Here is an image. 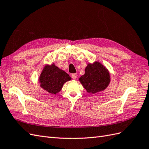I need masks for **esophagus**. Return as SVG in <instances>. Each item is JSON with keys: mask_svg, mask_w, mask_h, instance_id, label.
<instances>
[{"mask_svg": "<svg viewBox=\"0 0 149 149\" xmlns=\"http://www.w3.org/2000/svg\"><path fill=\"white\" fill-rule=\"evenodd\" d=\"M71 76H72V78H73V79H76V77H77V75H76V73H73L71 74Z\"/></svg>", "mask_w": 149, "mask_h": 149, "instance_id": "obj_1", "label": "esophagus"}]
</instances>
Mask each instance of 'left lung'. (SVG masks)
Listing matches in <instances>:
<instances>
[{"instance_id": "left-lung-1", "label": "left lung", "mask_w": 149, "mask_h": 149, "mask_svg": "<svg viewBox=\"0 0 149 149\" xmlns=\"http://www.w3.org/2000/svg\"><path fill=\"white\" fill-rule=\"evenodd\" d=\"M79 81L88 93L96 94L107 88L111 78L106 68L99 61H94L88 64L84 74L81 76Z\"/></svg>"}]
</instances>
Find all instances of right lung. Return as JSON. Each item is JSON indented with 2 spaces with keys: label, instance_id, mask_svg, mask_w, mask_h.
I'll list each match as a JSON object with an SVG mask.
<instances>
[{
  "label": "right lung",
  "instance_id": "obj_1",
  "mask_svg": "<svg viewBox=\"0 0 149 149\" xmlns=\"http://www.w3.org/2000/svg\"><path fill=\"white\" fill-rule=\"evenodd\" d=\"M71 79L68 74L53 63L44 66L40 75L39 83L45 91L56 94L61 91L63 84Z\"/></svg>",
  "mask_w": 149,
  "mask_h": 149
}]
</instances>
